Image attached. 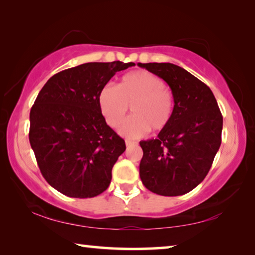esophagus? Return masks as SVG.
<instances>
[{
  "label": "esophagus",
  "mask_w": 255,
  "mask_h": 255,
  "mask_svg": "<svg viewBox=\"0 0 255 255\" xmlns=\"http://www.w3.org/2000/svg\"><path fill=\"white\" fill-rule=\"evenodd\" d=\"M125 143H126V145H127V146H130V145L136 144L135 141H132V140H129V139H126V140H125Z\"/></svg>",
  "instance_id": "obj_1"
}]
</instances>
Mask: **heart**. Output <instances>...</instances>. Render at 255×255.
<instances>
[{
    "label": "heart",
    "mask_w": 255,
    "mask_h": 255,
    "mask_svg": "<svg viewBox=\"0 0 255 255\" xmlns=\"http://www.w3.org/2000/svg\"><path fill=\"white\" fill-rule=\"evenodd\" d=\"M99 107L107 124L117 128L130 107L132 117L120 132L129 138L144 136L150 130L161 132L171 124L174 114V97L161 77L147 71L125 74L117 88L107 85L99 93Z\"/></svg>",
    "instance_id": "heart-1"
}]
</instances>
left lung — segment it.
<instances>
[{
    "label": "left lung",
    "instance_id": "obj_1",
    "mask_svg": "<svg viewBox=\"0 0 255 255\" xmlns=\"http://www.w3.org/2000/svg\"><path fill=\"white\" fill-rule=\"evenodd\" d=\"M161 77L174 97V114L156 138L140 140L141 182L161 196H182L208 173L222 143L223 116L211 90L171 63L137 64Z\"/></svg>",
    "mask_w": 255,
    "mask_h": 255
}]
</instances>
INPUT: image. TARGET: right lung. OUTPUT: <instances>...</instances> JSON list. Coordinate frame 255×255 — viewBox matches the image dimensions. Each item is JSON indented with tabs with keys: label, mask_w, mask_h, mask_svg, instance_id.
Here are the masks:
<instances>
[{
	"label": "right lung",
	"mask_w": 255,
	"mask_h": 255,
	"mask_svg": "<svg viewBox=\"0 0 255 255\" xmlns=\"http://www.w3.org/2000/svg\"><path fill=\"white\" fill-rule=\"evenodd\" d=\"M135 63H85L51 76L30 111L29 140L51 187L72 198H92L109 187L126 149L108 126L99 93L116 73Z\"/></svg>",
	"instance_id": "1"
}]
</instances>
